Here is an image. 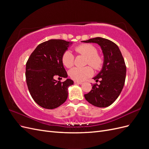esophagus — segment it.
I'll use <instances>...</instances> for the list:
<instances>
[{"instance_id": "34e87169", "label": "esophagus", "mask_w": 149, "mask_h": 149, "mask_svg": "<svg viewBox=\"0 0 149 149\" xmlns=\"http://www.w3.org/2000/svg\"><path fill=\"white\" fill-rule=\"evenodd\" d=\"M74 83H75V84H82V82H80V81H74Z\"/></svg>"}]
</instances>
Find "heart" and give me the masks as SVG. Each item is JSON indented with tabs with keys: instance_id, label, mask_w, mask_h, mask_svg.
<instances>
[{
	"instance_id": "1",
	"label": "heart",
	"mask_w": 149,
	"mask_h": 149,
	"mask_svg": "<svg viewBox=\"0 0 149 149\" xmlns=\"http://www.w3.org/2000/svg\"><path fill=\"white\" fill-rule=\"evenodd\" d=\"M75 51L87 58V64L94 69L100 68L102 64V58L97 55L96 48L91 44L81 45L75 48ZM62 63L66 68H70L74 63V56L70 51H66L62 56ZM93 74V70L90 66L84 68L74 67L69 71L70 77L76 81H83Z\"/></svg>"
}]
</instances>
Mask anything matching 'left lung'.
Here are the masks:
<instances>
[{"instance_id": "obj_1", "label": "left lung", "mask_w": 149, "mask_h": 149, "mask_svg": "<svg viewBox=\"0 0 149 149\" xmlns=\"http://www.w3.org/2000/svg\"><path fill=\"white\" fill-rule=\"evenodd\" d=\"M81 42L98 44L104 56L102 69L93 78L96 81L100 79V84H93L91 91L84 94V97L96 107L109 106L119 97L124 87L126 76L124 58L118 46L109 40L96 37Z\"/></svg>"}]
</instances>
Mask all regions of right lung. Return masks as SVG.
Returning <instances> with one entry per match:
<instances>
[{
    "mask_svg": "<svg viewBox=\"0 0 149 149\" xmlns=\"http://www.w3.org/2000/svg\"><path fill=\"white\" fill-rule=\"evenodd\" d=\"M73 42L52 39L40 43L31 54L26 64L25 77L31 96L45 109H53L63 104L73 80L60 82L58 76L67 78L62 56Z\"/></svg>",
    "mask_w": 149,
    "mask_h": 149,
    "instance_id": "obj_1",
    "label": "right lung"
}]
</instances>
